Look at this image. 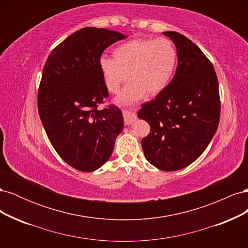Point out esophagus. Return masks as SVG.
Masks as SVG:
<instances>
[{"mask_svg": "<svg viewBox=\"0 0 248 248\" xmlns=\"http://www.w3.org/2000/svg\"><path fill=\"white\" fill-rule=\"evenodd\" d=\"M123 117H124V122L126 125H130L137 120L136 112H131L129 110H125L123 112Z\"/></svg>", "mask_w": 248, "mask_h": 248, "instance_id": "1", "label": "esophagus"}]
</instances>
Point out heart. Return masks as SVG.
<instances>
[{
  "instance_id": "1",
  "label": "heart",
  "mask_w": 248,
  "mask_h": 248,
  "mask_svg": "<svg viewBox=\"0 0 248 248\" xmlns=\"http://www.w3.org/2000/svg\"><path fill=\"white\" fill-rule=\"evenodd\" d=\"M177 60L176 46L170 39L138 38L118 46L112 59L101 58L99 67L110 93H117L128 78L131 80L119 97L121 102L129 103L145 93H161L174 76Z\"/></svg>"
}]
</instances>
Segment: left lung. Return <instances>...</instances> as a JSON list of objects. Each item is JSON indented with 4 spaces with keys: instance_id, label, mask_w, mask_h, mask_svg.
I'll return each mask as SVG.
<instances>
[{
    "instance_id": "8db88e82",
    "label": "left lung",
    "mask_w": 248,
    "mask_h": 248,
    "mask_svg": "<svg viewBox=\"0 0 248 248\" xmlns=\"http://www.w3.org/2000/svg\"><path fill=\"white\" fill-rule=\"evenodd\" d=\"M174 41L178 65L169 86L141 104L140 119L150 125L141 140L146 159L166 171L188 167L205 151L218 127V80L210 60L178 32H163Z\"/></svg>"
}]
</instances>
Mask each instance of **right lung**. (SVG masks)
I'll use <instances>...</instances> for the list:
<instances>
[{"instance_id":"add662e5","label":"right lung","mask_w":248,"mask_h":248,"mask_svg":"<svg viewBox=\"0 0 248 248\" xmlns=\"http://www.w3.org/2000/svg\"><path fill=\"white\" fill-rule=\"evenodd\" d=\"M125 38L110 30L82 28L52 49L43 67L37 99L42 125L59 156L78 170L102 167L123 129L119 108L98 107L108 97L101 55Z\"/></svg>"}]
</instances>
